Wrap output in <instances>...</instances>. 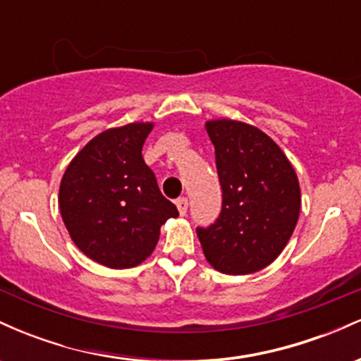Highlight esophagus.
<instances>
[{
	"instance_id": "esophagus-1",
	"label": "esophagus",
	"mask_w": 361,
	"mask_h": 361,
	"mask_svg": "<svg viewBox=\"0 0 361 361\" xmlns=\"http://www.w3.org/2000/svg\"><path fill=\"white\" fill-rule=\"evenodd\" d=\"M176 207H178V212H180V215H186V210H188V198L186 197L178 198Z\"/></svg>"
}]
</instances>
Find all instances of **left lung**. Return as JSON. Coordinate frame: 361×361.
<instances>
[{
	"instance_id": "1",
	"label": "left lung",
	"mask_w": 361,
	"mask_h": 361,
	"mask_svg": "<svg viewBox=\"0 0 361 361\" xmlns=\"http://www.w3.org/2000/svg\"><path fill=\"white\" fill-rule=\"evenodd\" d=\"M205 130L215 147L222 210L197 235L215 270L250 275L271 264L292 238L300 214L299 178L258 127L217 118L205 122Z\"/></svg>"
}]
</instances>
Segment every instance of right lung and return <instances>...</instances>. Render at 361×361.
<instances>
[{"instance_id": "obj_1", "label": "right lung", "mask_w": 361, "mask_h": 361, "mask_svg": "<svg viewBox=\"0 0 361 361\" xmlns=\"http://www.w3.org/2000/svg\"><path fill=\"white\" fill-rule=\"evenodd\" d=\"M152 122L94 135L73 157L59 186V210L73 243L106 268L137 267L154 251L159 229L178 217L159 192L142 146Z\"/></svg>"}]
</instances>
